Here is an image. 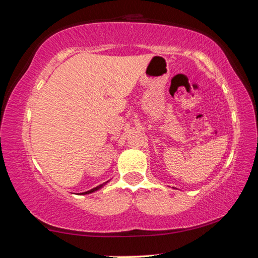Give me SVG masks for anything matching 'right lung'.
<instances>
[{
    "mask_svg": "<svg viewBox=\"0 0 258 258\" xmlns=\"http://www.w3.org/2000/svg\"><path fill=\"white\" fill-rule=\"evenodd\" d=\"M107 183V182H106ZM106 183H103V184H100V185H98V186H95V187H93V189H91V190H89V191H86V192H83V194H81V195H89V194H92V192H94V191H97V190H99V189H101V187L106 184Z\"/></svg>",
    "mask_w": 258,
    "mask_h": 258,
    "instance_id": "right-lung-1",
    "label": "right lung"
}]
</instances>
